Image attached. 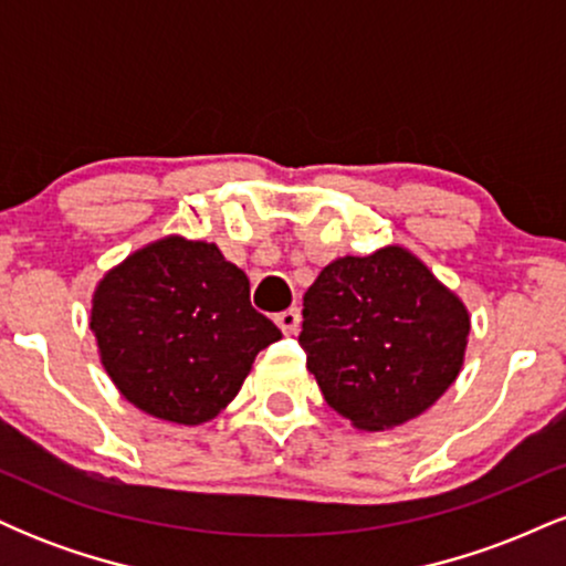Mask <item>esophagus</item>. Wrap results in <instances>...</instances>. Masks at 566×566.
I'll return each instance as SVG.
<instances>
[{
    "label": "esophagus",
    "mask_w": 566,
    "mask_h": 566,
    "mask_svg": "<svg viewBox=\"0 0 566 566\" xmlns=\"http://www.w3.org/2000/svg\"><path fill=\"white\" fill-rule=\"evenodd\" d=\"M274 322L279 324V329H282L284 335H295L297 327H301V311L297 308L282 311V314L274 316Z\"/></svg>",
    "instance_id": "obj_1"
}]
</instances>
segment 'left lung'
<instances>
[{"instance_id": "1", "label": "left lung", "mask_w": 566, "mask_h": 566, "mask_svg": "<svg viewBox=\"0 0 566 566\" xmlns=\"http://www.w3.org/2000/svg\"><path fill=\"white\" fill-rule=\"evenodd\" d=\"M471 316L405 247L337 258L303 295L305 367L359 431L423 415L460 375Z\"/></svg>"}]
</instances>
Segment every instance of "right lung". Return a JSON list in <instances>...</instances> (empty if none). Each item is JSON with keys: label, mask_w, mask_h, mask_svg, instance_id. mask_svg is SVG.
<instances>
[{"label": "right lung", "mask_w": 566, "mask_h": 566, "mask_svg": "<svg viewBox=\"0 0 566 566\" xmlns=\"http://www.w3.org/2000/svg\"><path fill=\"white\" fill-rule=\"evenodd\" d=\"M101 365L129 405L201 426L239 394L282 333L250 303V279L210 242L165 237L97 282L90 311Z\"/></svg>", "instance_id": "right-lung-1"}]
</instances>
